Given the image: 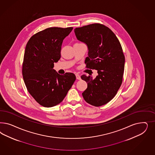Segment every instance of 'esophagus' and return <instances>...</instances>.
Instances as JSON below:
<instances>
[{
	"instance_id": "obj_1",
	"label": "esophagus",
	"mask_w": 155,
	"mask_h": 155,
	"mask_svg": "<svg viewBox=\"0 0 155 155\" xmlns=\"http://www.w3.org/2000/svg\"><path fill=\"white\" fill-rule=\"evenodd\" d=\"M75 76H76V78H77V80H81V77H80V74H76Z\"/></svg>"
}]
</instances>
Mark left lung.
Here are the masks:
<instances>
[{
  "label": "left lung",
  "mask_w": 155,
  "mask_h": 155,
  "mask_svg": "<svg viewBox=\"0 0 155 155\" xmlns=\"http://www.w3.org/2000/svg\"><path fill=\"white\" fill-rule=\"evenodd\" d=\"M76 38L88 48L86 67L97 71L93 78L81 75L87 83L82 93L87 103L98 107L108 103L115 97L122 84L125 58L120 43L108 27L95 23L74 29Z\"/></svg>",
  "instance_id": "left-lung-1"
}]
</instances>
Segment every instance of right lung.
<instances>
[{
    "instance_id": "right-lung-1",
    "label": "right lung",
    "mask_w": 155,
    "mask_h": 155,
    "mask_svg": "<svg viewBox=\"0 0 155 155\" xmlns=\"http://www.w3.org/2000/svg\"><path fill=\"white\" fill-rule=\"evenodd\" d=\"M72 27L48 28L34 35L25 49L22 73L24 81L36 101L51 107L61 103L74 82L71 73L59 74L54 63L61 57L62 44Z\"/></svg>"
}]
</instances>
